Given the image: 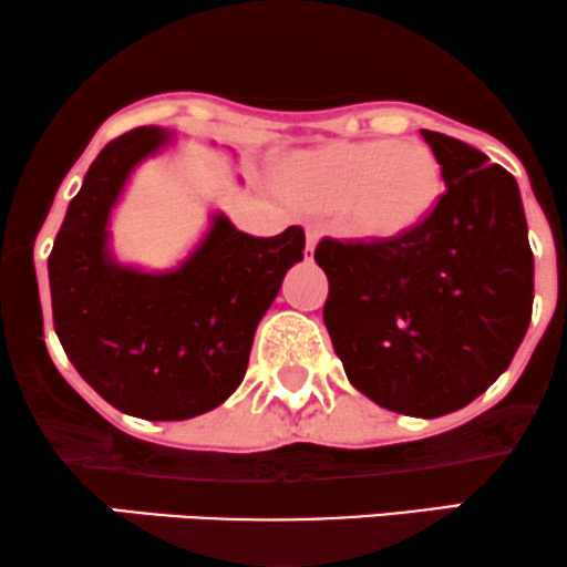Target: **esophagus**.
Here are the masks:
<instances>
[{"label":"esophagus","mask_w":567,"mask_h":567,"mask_svg":"<svg viewBox=\"0 0 567 567\" xmlns=\"http://www.w3.org/2000/svg\"><path fill=\"white\" fill-rule=\"evenodd\" d=\"M316 244H318V230H313V227H308V235H305V259H313Z\"/></svg>","instance_id":"esophagus-1"}]
</instances>
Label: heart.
<instances>
[{
    "mask_svg": "<svg viewBox=\"0 0 567 567\" xmlns=\"http://www.w3.org/2000/svg\"><path fill=\"white\" fill-rule=\"evenodd\" d=\"M291 200L340 212L359 238L396 240L434 214L444 193L439 157L423 142H334L289 152L276 165Z\"/></svg>",
    "mask_w": 567,
    "mask_h": 567,
    "instance_id": "b5f03b06",
    "label": "heart"
}]
</instances>
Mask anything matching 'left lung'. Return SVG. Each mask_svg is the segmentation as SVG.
Returning <instances> with one entry per match:
<instances>
[{"label":"left lung","mask_w":567,"mask_h":567,"mask_svg":"<svg viewBox=\"0 0 567 567\" xmlns=\"http://www.w3.org/2000/svg\"><path fill=\"white\" fill-rule=\"evenodd\" d=\"M444 195L396 240L323 238V323L355 391L412 417L485 393L512 364L533 313V251L514 176L487 155L421 131Z\"/></svg>","instance_id":"8db88e82"}]
</instances>
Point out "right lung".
<instances>
[{
  "label": "right lung",
  "instance_id": "1",
  "mask_svg": "<svg viewBox=\"0 0 567 567\" xmlns=\"http://www.w3.org/2000/svg\"><path fill=\"white\" fill-rule=\"evenodd\" d=\"M168 144L174 133L157 125L106 144L48 259L55 334L69 361L101 399L144 421H187L230 396L257 323L305 251L302 227L254 238L214 214L174 270L120 265L110 249L112 208L136 165Z\"/></svg>",
  "mask_w": 567,
  "mask_h": 567
}]
</instances>
